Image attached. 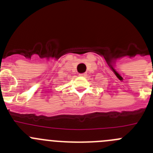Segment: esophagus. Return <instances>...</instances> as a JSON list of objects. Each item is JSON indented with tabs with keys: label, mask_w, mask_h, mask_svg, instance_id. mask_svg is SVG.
<instances>
[{
	"label": "esophagus",
	"mask_w": 153,
	"mask_h": 153,
	"mask_svg": "<svg viewBox=\"0 0 153 153\" xmlns=\"http://www.w3.org/2000/svg\"><path fill=\"white\" fill-rule=\"evenodd\" d=\"M79 75L80 76L85 77V76H87V73H81V74H79Z\"/></svg>",
	"instance_id": "obj_1"
}]
</instances>
